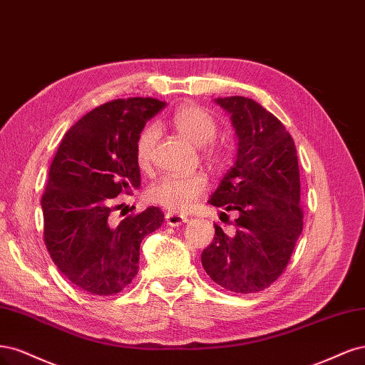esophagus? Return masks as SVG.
<instances>
[{
  "instance_id": "esophagus-1",
  "label": "esophagus",
  "mask_w": 365,
  "mask_h": 365,
  "mask_svg": "<svg viewBox=\"0 0 365 365\" xmlns=\"http://www.w3.org/2000/svg\"><path fill=\"white\" fill-rule=\"evenodd\" d=\"M165 221H167L168 226L178 227V226L185 225V222L187 221V217L186 215H180V214H175V212H168L167 217H165Z\"/></svg>"
}]
</instances>
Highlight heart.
<instances>
[{"instance_id":"b5f03b06","label":"heart","mask_w":365,"mask_h":365,"mask_svg":"<svg viewBox=\"0 0 365 365\" xmlns=\"http://www.w3.org/2000/svg\"><path fill=\"white\" fill-rule=\"evenodd\" d=\"M171 124L182 136L202 150V156L209 165L222 168L230 158L229 148L215 140L218 123L215 116L202 106L192 103L182 104L171 115ZM159 132L155 125H148L136 138L135 158L140 170H148L153 160ZM207 178L202 171L191 174H170L150 186L147 197L153 205L165 207L171 212H186L197 200L207 191Z\"/></svg>"}]
</instances>
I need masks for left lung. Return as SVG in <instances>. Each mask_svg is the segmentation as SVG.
<instances>
[{
	"mask_svg": "<svg viewBox=\"0 0 365 365\" xmlns=\"http://www.w3.org/2000/svg\"><path fill=\"white\" fill-rule=\"evenodd\" d=\"M217 103L232 115L238 153L209 203L237 210L238 218L232 233L214 222L215 238L202 264L221 288L250 294L284 273L303 230L297 150L285 125L259 103L240 96Z\"/></svg>",
	"mask_w": 365,
	"mask_h": 365,
	"instance_id": "8db88e82",
	"label": "left lung"
}]
</instances>
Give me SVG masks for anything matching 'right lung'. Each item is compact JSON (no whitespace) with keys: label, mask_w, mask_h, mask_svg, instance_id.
<instances>
[{"label":"right lung","mask_w":365,"mask_h":365,"mask_svg":"<svg viewBox=\"0 0 365 365\" xmlns=\"http://www.w3.org/2000/svg\"><path fill=\"white\" fill-rule=\"evenodd\" d=\"M165 103L118 98L86 113L65 133L42 194L43 241L69 282L96 296H112L139 272V247L159 229L163 214L151 206L118 225L112 202L140 185L136 138Z\"/></svg>","instance_id":"add662e5"}]
</instances>
